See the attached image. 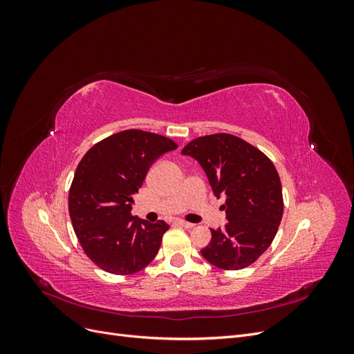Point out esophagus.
I'll return each instance as SVG.
<instances>
[{"mask_svg":"<svg viewBox=\"0 0 354 354\" xmlns=\"http://www.w3.org/2000/svg\"><path fill=\"white\" fill-rule=\"evenodd\" d=\"M176 224H177V226H180V227H185V229H192V227L195 226V224L187 223L185 220H176Z\"/></svg>","mask_w":354,"mask_h":354,"instance_id":"1","label":"esophagus"}]
</instances>
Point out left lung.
I'll return each instance as SVG.
<instances>
[{
	"instance_id": "left-lung-1",
	"label": "left lung",
	"mask_w": 354,
	"mask_h": 354,
	"mask_svg": "<svg viewBox=\"0 0 354 354\" xmlns=\"http://www.w3.org/2000/svg\"><path fill=\"white\" fill-rule=\"evenodd\" d=\"M181 153L201 164L214 195L226 196L223 208L229 223L211 229L202 257L223 270L248 267L269 248L282 220V186L273 162L252 145L224 133L198 137Z\"/></svg>"
}]
</instances>
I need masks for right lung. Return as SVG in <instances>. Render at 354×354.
Returning a JSON list of instances; mask_svg holds the SVG:
<instances>
[{"label": "right lung", "mask_w": 354, "mask_h": 354, "mask_svg": "<svg viewBox=\"0 0 354 354\" xmlns=\"http://www.w3.org/2000/svg\"><path fill=\"white\" fill-rule=\"evenodd\" d=\"M174 149L168 137L125 130L95 143L78 164L69 216L84 252L104 272L136 273L158 254L168 224L131 216L133 195L155 160Z\"/></svg>", "instance_id": "obj_1"}]
</instances>
